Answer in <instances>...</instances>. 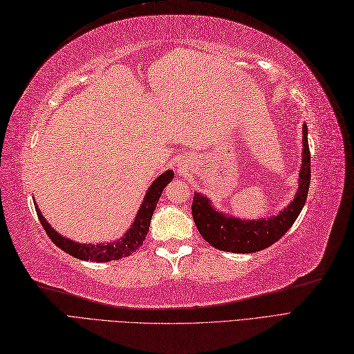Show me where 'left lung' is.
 Returning a JSON list of instances; mask_svg holds the SVG:
<instances>
[{
  "mask_svg": "<svg viewBox=\"0 0 354 354\" xmlns=\"http://www.w3.org/2000/svg\"><path fill=\"white\" fill-rule=\"evenodd\" d=\"M310 185V151L307 124L303 123V156L299 174V188L294 200L270 218L241 219L213 206L210 198L194 194L192 218L198 232L214 248L227 253H256L270 247L287 232L304 206Z\"/></svg>",
  "mask_w": 354,
  "mask_h": 354,
  "instance_id": "left-lung-1",
  "label": "left lung"
}]
</instances>
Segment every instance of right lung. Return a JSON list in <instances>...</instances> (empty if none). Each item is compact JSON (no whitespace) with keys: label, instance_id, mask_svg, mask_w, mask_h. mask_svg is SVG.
<instances>
[{"label":"right lung","instance_id":"obj_1","mask_svg":"<svg viewBox=\"0 0 354 354\" xmlns=\"http://www.w3.org/2000/svg\"><path fill=\"white\" fill-rule=\"evenodd\" d=\"M174 176H175L174 170L169 169L153 180V184L148 187V189L145 192L141 206H140L138 212H136L135 219L131 223V226L128 227V231L123 234L122 238L115 239V241L93 244V243H76L71 238H66L64 235H60L59 232H57L54 227H51V225L47 222V219L42 216L39 207L37 206L35 200H33V203H35L37 214H38V218L42 223V227L45 230V232L48 234L51 241L57 247L62 248L63 252H66L67 254H71L76 259H81V260H91V261L119 260L122 257L131 256L133 252H136V250L142 245V241L147 236V232H148V230H150V222H151L153 213H154L156 206L158 203V198L162 197L163 189L166 188L169 182L174 179Z\"/></svg>","mask_w":354,"mask_h":354}]
</instances>
